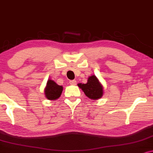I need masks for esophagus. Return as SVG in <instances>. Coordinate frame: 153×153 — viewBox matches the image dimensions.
<instances>
[{
	"label": "esophagus",
	"instance_id": "obj_1",
	"mask_svg": "<svg viewBox=\"0 0 153 153\" xmlns=\"http://www.w3.org/2000/svg\"><path fill=\"white\" fill-rule=\"evenodd\" d=\"M69 82H70V84L72 85H76V80H71Z\"/></svg>",
	"mask_w": 153,
	"mask_h": 153
}]
</instances>
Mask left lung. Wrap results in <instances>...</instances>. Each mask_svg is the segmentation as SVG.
<instances>
[{
	"instance_id": "left-lung-1",
	"label": "left lung",
	"mask_w": 153,
	"mask_h": 153,
	"mask_svg": "<svg viewBox=\"0 0 153 153\" xmlns=\"http://www.w3.org/2000/svg\"><path fill=\"white\" fill-rule=\"evenodd\" d=\"M78 86L81 88L85 95L91 100H97L103 95V86L95 75L89 76L87 83H78Z\"/></svg>"
}]
</instances>
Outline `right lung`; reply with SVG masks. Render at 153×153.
I'll list each match as a JSON object with an SVG mask.
<instances>
[{
	"label": "right lung",
	"mask_w": 153,
	"mask_h": 153,
	"mask_svg": "<svg viewBox=\"0 0 153 153\" xmlns=\"http://www.w3.org/2000/svg\"><path fill=\"white\" fill-rule=\"evenodd\" d=\"M62 85H59L54 80H48L46 86H45L44 92L45 96L49 100H56L60 97L62 94Z\"/></svg>",
	"instance_id": "1"
}]
</instances>
